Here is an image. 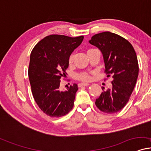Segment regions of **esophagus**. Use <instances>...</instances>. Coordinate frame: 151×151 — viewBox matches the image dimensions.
<instances>
[{"label":"esophagus","mask_w":151,"mask_h":151,"mask_svg":"<svg viewBox=\"0 0 151 151\" xmlns=\"http://www.w3.org/2000/svg\"><path fill=\"white\" fill-rule=\"evenodd\" d=\"M89 85H90L89 83H79L78 87H83V86H88Z\"/></svg>","instance_id":"esophagus-1"}]
</instances>
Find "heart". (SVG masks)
Wrapping results in <instances>:
<instances>
[{"label":"heart","instance_id":"obj_1","mask_svg":"<svg viewBox=\"0 0 151 151\" xmlns=\"http://www.w3.org/2000/svg\"><path fill=\"white\" fill-rule=\"evenodd\" d=\"M73 60V54H71V55L69 56V58H68V62L70 64V63H72ZM76 78L81 81H90L91 77L88 73L81 72L76 74Z\"/></svg>","mask_w":151,"mask_h":151}]
</instances>
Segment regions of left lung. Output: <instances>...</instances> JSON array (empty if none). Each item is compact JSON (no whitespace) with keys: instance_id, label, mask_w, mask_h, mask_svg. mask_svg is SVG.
I'll list each match as a JSON object with an SVG mask.
<instances>
[{"instance_id":"8db88e82","label":"left lung","mask_w":151,"mask_h":151,"mask_svg":"<svg viewBox=\"0 0 151 151\" xmlns=\"http://www.w3.org/2000/svg\"><path fill=\"white\" fill-rule=\"evenodd\" d=\"M90 44L101 50L107 77L112 76L113 87L104 90L95 104L102 112L112 114L125 106L139 75V64L132 44L115 33L105 31L94 35Z\"/></svg>"}]
</instances>
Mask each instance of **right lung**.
Masks as SVG:
<instances>
[{
  "mask_svg": "<svg viewBox=\"0 0 151 151\" xmlns=\"http://www.w3.org/2000/svg\"><path fill=\"white\" fill-rule=\"evenodd\" d=\"M83 38V36L50 35L31 51L28 69L31 92L37 105L48 116H64L73 107L78 85H70L64 92L59 90V86L66 74L69 56Z\"/></svg>",
  "mask_w": 151,
  "mask_h": 151,
  "instance_id": "1",
  "label": "right lung"
}]
</instances>
